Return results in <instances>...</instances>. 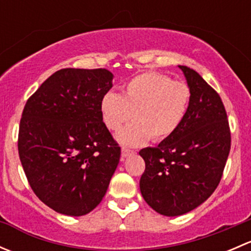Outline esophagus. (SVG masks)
<instances>
[{
  "mask_svg": "<svg viewBox=\"0 0 251 251\" xmlns=\"http://www.w3.org/2000/svg\"><path fill=\"white\" fill-rule=\"evenodd\" d=\"M133 154H135V151H133L123 148V151H121V160H124L125 158H128V156L133 155Z\"/></svg>",
  "mask_w": 251,
  "mask_h": 251,
  "instance_id": "1",
  "label": "esophagus"
}]
</instances>
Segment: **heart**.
<instances>
[{
	"label": "heart",
	"instance_id": "obj_1",
	"mask_svg": "<svg viewBox=\"0 0 251 251\" xmlns=\"http://www.w3.org/2000/svg\"><path fill=\"white\" fill-rule=\"evenodd\" d=\"M191 88L159 73H143L128 80L123 96L108 92L100 100V116L110 131L120 130L116 140L127 147H140L151 138L164 141L183 124L191 104Z\"/></svg>",
	"mask_w": 251,
	"mask_h": 251
}]
</instances>
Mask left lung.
<instances>
[{
    "label": "left lung",
    "instance_id": "obj_1",
    "mask_svg": "<svg viewBox=\"0 0 251 251\" xmlns=\"http://www.w3.org/2000/svg\"><path fill=\"white\" fill-rule=\"evenodd\" d=\"M178 68L192 93L186 119L171 137L140 151L146 163L142 197L164 216H179L203 204L219 186L231 149L228 120L219 93L196 70Z\"/></svg>",
    "mask_w": 251,
    "mask_h": 251
}]
</instances>
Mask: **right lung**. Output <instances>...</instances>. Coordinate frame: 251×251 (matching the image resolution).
Instances as JSON below:
<instances>
[{
	"label": "right lung",
	"instance_id": "obj_1",
	"mask_svg": "<svg viewBox=\"0 0 251 251\" xmlns=\"http://www.w3.org/2000/svg\"><path fill=\"white\" fill-rule=\"evenodd\" d=\"M107 69H60L27 100L18 151L40 201L68 216H82L102 201L121 149L100 116L113 87Z\"/></svg>",
	"mask_w": 251,
	"mask_h": 251
}]
</instances>
